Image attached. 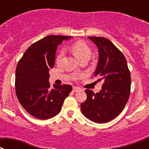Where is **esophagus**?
<instances>
[{
  "mask_svg": "<svg viewBox=\"0 0 149 149\" xmlns=\"http://www.w3.org/2000/svg\"><path fill=\"white\" fill-rule=\"evenodd\" d=\"M73 92H78L79 91H80V88H77V87H73Z\"/></svg>",
  "mask_w": 149,
  "mask_h": 149,
  "instance_id": "obj_1",
  "label": "esophagus"
}]
</instances>
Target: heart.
Listing matches in <instances>:
<instances>
[{
	"instance_id": "heart-1",
	"label": "heart",
	"mask_w": 149,
	"mask_h": 149,
	"mask_svg": "<svg viewBox=\"0 0 149 149\" xmlns=\"http://www.w3.org/2000/svg\"><path fill=\"white\" fill-rule=\"evenodd\" d=\"M71 50L74 56L79 60H81L84 57H89L90 58L91 55V48L82 41H76V42L73 43L71 46ZM64 54H65V51L63 49L58 53L57 58H56L57 62L58 63L61 61L64 56ZM75 79H76V77H75Z\"/></svg>"
}]
</instances>
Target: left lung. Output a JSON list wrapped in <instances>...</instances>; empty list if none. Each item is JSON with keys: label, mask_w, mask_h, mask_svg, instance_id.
Wrapping results in <instances>:
<instances>
[{"label": "left lung", "mask_w": 149, "mask_h": 149, "mask_svg": "<svg viewBox=\"0 0 149 149\" xmlns=\"http://www.w3.org/2000/svg\"><path fill=\"white\" fill-rule=\"evenodd\" d=\"M99 50L95 71L98 81L103 80L102 90L94 93L85 90L87 100L81 103L83 114L91 121L104 123L113 120L123 111L131 91V75L124 55L110 40L88 37Z\"/></svg>", "instance_id": "left-lung-1"}]
</instances>
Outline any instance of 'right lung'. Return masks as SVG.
<instances>
[{
	"label": "right lung",
	"mask_w": 149,
	"mask_h": 149,
	"mask_svg": "<svg viewBox=\"0 0 149 149\" xmlns=\"http://www.w3.org/2000/svg\"><path fill=\"white\" fill-rule=\"evenodd\" d=\"M70 36H48L29 47L15 70V93L22 107L39 120L58 114L65 98L72 91L70 84L50 86L49 70L55 65L58 45Z\"/></svg>",
	"instance_id": "obj_1"
}]
</instances>
